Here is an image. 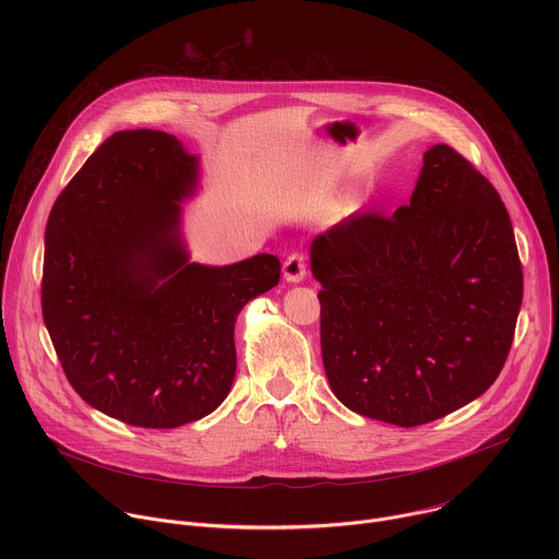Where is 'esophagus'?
I'll list each match as a JSON object with an SVG mask.
<instances>
[{"label": "esophagus", "instance_id": "1", "mask_svg": "<svg viewBox=\"0 0 559 559\" xmlns=\"http://www.w3.org/2000/svg\"><path fill=\"white\" fill-rule=\"evenodd\" d=\"M305 274H307L305 254H300V252L289 254V257L285 259V263H283V276H285V281H289V283H300V281L305 278Z\"/></svg>", "mask_w": 559, "mask_h": 559}]
</instances>
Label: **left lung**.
Masks as SVG:
<instances>
[{
  "instance_id": "left-lung-1",
  "label": "left lung",
  "mask_w": 559,
  "mask_h": 559,
  "mask_svg": "<svg viewBox=\"0 0 559 559\" xmlns=\"http://www.w3.org/2000/svg\"><path fill=\"white\" fill-rule=\"evenodd\" d=\"M321 349L338 401L397 427L433 423L500 376L522 305L509 212L438 143L407 205L352 214L311 243Z\"/></svg>"
}]
</instances>
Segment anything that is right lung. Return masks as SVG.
<instances>
[{"label": "right lung", "instance_id": "1", "mask_svg": "<svg viewBox=\"0 0 559 559\" xmlns=\"http://www.w3.org/2000/svg\"><path fill=\"white\" fill-rule=\"evenodd\" d=\"M197 181L199 158L177 136L121 130L48 216L41 311L57 358L91 407L132 427L212 414L234 382L238 311L281 278L272 254L188 261L179 203Z\"/></svg>", "mask_w": 559, "mask_h": 559}]
</instances>
